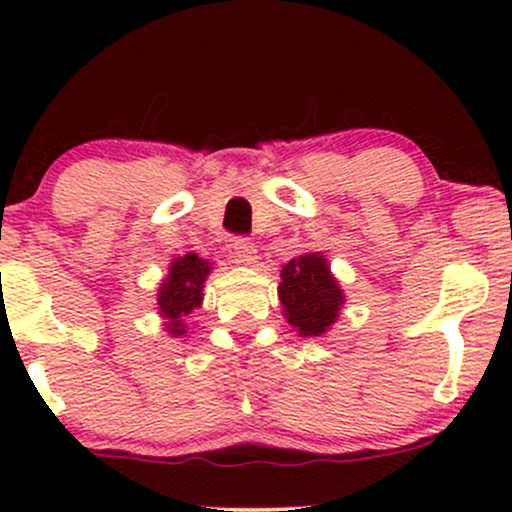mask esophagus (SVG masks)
I'll use <instances>...</instances> for the list:
<instances>
[{"label": "esophagus", "mask_w": 512, "mask_h": 512, "mask_svg": "<svg viewBox=\"0 0 512 512\" xmlns=\"http://www.w3.org/2000/svg\"><path fill=\"white\" fill-rule=\"evenodd\" d=\"M233 250H236L238 262L248 264V267H255V264H257V245L252 243V240L238 238L236 243H233Z\"/></svg>", "instance_id": "1"}]
</instances>
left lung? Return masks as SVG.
<instances>
[{
	"instance_id": "obj_1",
	"label": "left lung",
	"mask_w": 512,
	"mask_h": 512,
	"mask_svg": "<svg viewBox=\"0 0 512 512\" xmlns=\"http://www.w3.org/2000/svg\"><path fill=\"white\" fill-rule=\"evenodd\" d=\"M344 291L322 252H305L281 267L279 301L301 337H322L339 320Z\"/></svg>"
}]
</instances>
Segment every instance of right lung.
<instances>
[{"mask_svg":"<svg viewBox=\"0 0 512 512\" xmlns=\"http://www.w3.org/2000/svg\"><path fill=\"white\" fill-rule=\"evenodd\" d=\"M214 269L209 260H202L197 252H187L182 257H173L168 264V274L161 279L156 293L158 315L163 317V327L170 337H187L190 327L185 325V317L202 305L204 301V281Z\"/></svg>","mask_w":512,"mask_h":512,"instance_id":"1","label":"right lung"}]
</instances>
